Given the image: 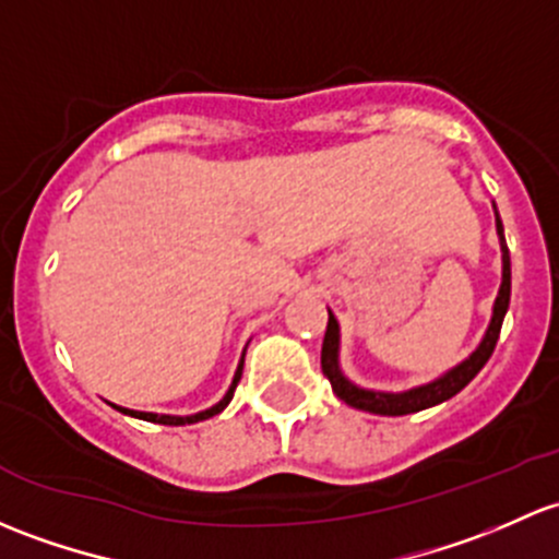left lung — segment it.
<instances>
[{
    "label": "left lung",
    "instance_id": "1",
    "mask_svg": "<svg viewBox=\"0 0 559 559\" xmlns=\"http://www.w3.org/2000/svg\"><path fill=\"white\" fill-rule=\"evenodd\" d=\"M492 209H496V203H492ZM496 233H498V243H501L503 267H501V286H498V297L496 302H492L490 324H487L485 334H481L477 348L463 358L461 364H455V367H450L448 372L433 378L431 383H423V385L407 388V391L391 393V391H372V388H361L356 385L354 380L345 378V372L340 369V324L337 319H334L332 310H329L324 348H321V369H324L329 383H332V391L337 393L345 404L372 415H409V413H420V409L437 407V404L448 402V399L455 396V393H461L463 388L477 378L479 369L485 367L487 358H490L492 350H496L503 316H507L509 310V297H512V260H509L507 238H503V225L498 211H496Z\"/></svg>",
    "mask_w": 559,
    "mask_h": 559
}]
</instances>
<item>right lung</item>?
<instances>
[{
	"label": "right lung",
	"mask_w": 559,
	"mask_h": 559,
	"mask_svg": "<svg viewBox=\"0 0 559 559\" xmlns=\"http://www.w3.org/2000/svg\"><path fill=\"white\" fill-rule=\"evenodd\" d=\"M243 358H246V348H243V354H240L238 369H235V374H233V383H230V388H227V393H225V396L219 399V402L214 404V407L203 409V413H195V415H157V413H139V409L117 407V404H111V407H115V409H120L122 415H131V418H139V420L160 423V426H187V423L209 420V418H214V415H219L222 409H225L227 404H230V399H233V393H235V385H238V380H240V372H243Z\"/></svg>",
	"instance_id": "right-lung-1"
}]
</instances>
